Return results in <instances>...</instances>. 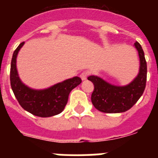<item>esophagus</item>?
Here are the masks:
<instances>
[{"instance_id": "obj_1", "label": "esophagus", "mask_w": 158, "mask_h": 158, "mask_svg": "<svg viewBox=\"0 0 158 158\" xmlns=\"http://www.w3.org/2000/svg\"><path fill=\"white\" fill-rule=\"evenodd\" d=\"M89 73H89V71H84V72H82L80 75L81 78V80L82 81L86 80L88 77V76L89 75Z\"/></svg>"}]
</instances>
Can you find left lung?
I'll return each instance as SVG.
<instances>
[{"label":"left lung","mask_w":158,"mask_h":158,"mask_svg":"<svg viewBox=\"0 0 158 158\" xmlns=\"http://www.w3.org/2000/svg\"><path fill=\"white\" fill-rule=\"evenodd\" d=\"M135 47L139 51L140 69L139 75L131 84L126 86H115L98 77H88V80L94 85L92 103L99 111L105 113L124 112L133 107L143 94L146 84L147 65L144 51L139 43L135 42Z\"/></svg>","instance_id":"8db88e82"}]
</instances>
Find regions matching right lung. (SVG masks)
Segmentation results:
<instances>
[{
	"instance_id": "add662e5",
	"label": "right lung",
	"mask_w": 158,
	"mask_h": 158,
	"mask_svg": "<svg viewBox=\"0 0 158 158\" xmlns=\"http://www.w3.org/2000/svg\"><path fill=\"white\" fill-rule=\"evenodd\" d=\"M24 42L15 50L10 69V83L16 100L23 109L40 117H51L62 112L66 105L69 93L81 83L78 77L58 83L43 90H35L23 85L16 69V57Z\"/></svg>"
}]
</instances>
